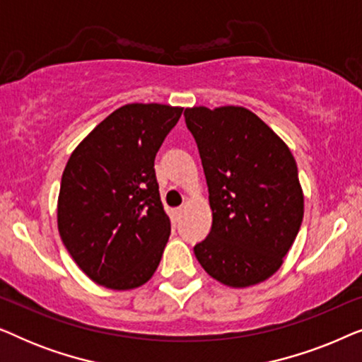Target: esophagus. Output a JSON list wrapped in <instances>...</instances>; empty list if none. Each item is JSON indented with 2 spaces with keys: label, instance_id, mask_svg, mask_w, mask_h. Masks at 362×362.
Returning <instances> with one entry per match:
<instances>
[{
  "label": "esophagus",
  "instance_id": "1",
  "mask_svg": "<svg viewBox=\"0 0 362 362\" xmlns=\"http://www.w3.org/2000/svg\"><path fill=\"white\" fill-rule=\"evenodd\" d=\"M181 216H182V207H176V209H173V221L180 222Z\"/></svg>",
  "mask_w": 362,
  "mask_h": 362
}]
</instances>
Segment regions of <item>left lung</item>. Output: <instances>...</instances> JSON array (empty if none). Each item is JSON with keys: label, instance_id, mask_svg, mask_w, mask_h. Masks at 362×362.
Instances as JSON below:
<instances>
[{"label": "left lung", "instance_id": "1", "mask_svg": "<svg viewBox=\"0 0 362 362\" xmlns=\"http://www.w3.org/2000/svg\"><path fill=\"white\" fill-rule=\"evenodd\" d=\"M212 209L196 259L221 284H260L284 264L303 221L298 168L280 136L244 107L186 108Z\"/></svg>", "mask_w": 362, "mask_h": 362}]
</instances>
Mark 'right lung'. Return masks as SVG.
Here are the masks:
<instances>
[{
	"label": "right lung",
	"mask_w": 362,
	"mask_h": 362,
	"mask_svg": "<svg viewBox=\"0 0 362 362\" xmlns=\"http://www.w3.org/2000/svg\"><path fill=\"white\" fill-rule=\"evenodd\" d=\"M181 107L128 103L83 138L62 173L61 239L95 284L132 290L151 279L171 232L155 158Z\"/></svg>",
	"instance_id": "right-lung-1"
}]
</instances>
